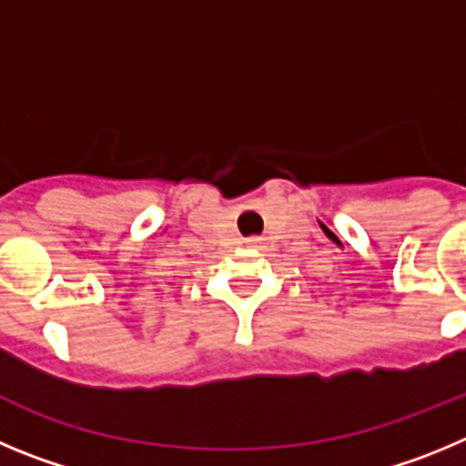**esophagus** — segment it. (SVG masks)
<instances>
[{
	"label": "esophagus",
	"mask_w": 466,
	"mask_h": 466,
	"mask_svg": "<svg viewBox=\"0 0 466 466\" xmlns=\"http://www.w3.org/2000/svg\"><path fill=\"white\" fill-rule=\"evenodd\" d=\"M246 243H250V246H258V243H259V238H258V237H250L248 241H246Z\"/></svg>",
	"instance_id": "34e87169"
}]
</instances>
